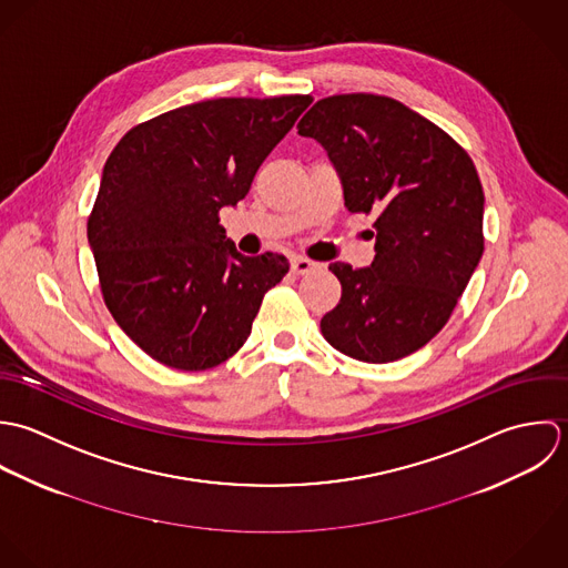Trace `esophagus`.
<instances>
[{"label":"esophagus","instance_id":"esophagus-1","mask_svg":"<svg viewBox=\"0 0 568 568\" xmlns=\"http://www.w3.org/2000/svg\"><path fill=\"white\" fill-rule=\"evenodd\" d=\"M316 267H318V263L312 261V258H305V256H294L292 258V272L294 274H310Z\"/></svg>","mask_w":568,"mask_h":568}]
</instances>
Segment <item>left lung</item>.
I'll list each match as a JSON object with an SVG mask.
<instances>
[{"instance_id": "1", "label": "left lung", "mask_w": 568, "mask_h": 568, "mask_svg": "<svg viewBox=\"0 0 568 568\" xmlns=\"http://www.w3.org/2000/svg\"><path fill=\"white\" fill-rule=\"evenodd\" d=\"M338 169L348 213L375 215L371 267L332 263L341 303L323 316L325 341L384 364L433 341L483 256V186L467 151L395 99L338 94L298 122Z\"/></svg>"}]
</instances>
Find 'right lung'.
Segmentation results:
<instances>
[{
	"label": "right lung",
	"instance_id": "add662e5",
	"mask_svg": "<svg viewBox=\"0 0 568 568\" xmlns=\"http://www.w3.org/2000/svg\"><path fill=\"white\" fill-rule=\"evenodd\" d=\"M312 97L215 99L129 129L88 220L101 292L120 329L178 371H206L247 341L283 254L245 256L220 224Z\"/></svg>",
	"mask_w": 568,
	"mask_h": 568
}]
</instances>
